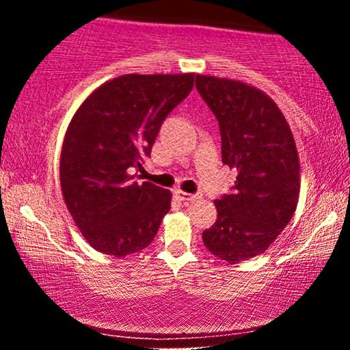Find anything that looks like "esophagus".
<instances>
[{"label":"esophagus","mask_w":350,"mask_h":350,"mask_svg":"<svg viewBox=\"0 0 350 350\" xmlns=\"http://www.w3.org/2000/svg\"><path fill=\"white\" fill-rule=\"evenodd\" d=\"M176 198H178L179 200H183V202H196V200H199L202 196L200 194H189V192H184L180 191V189H178V191H174Z\"/></svg>","instance_id":"obj_1"}]
</instances>
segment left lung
<instances>
[{"instance_id":"left-lung-1","label":"left lung","mask_w":350,"mask_h":350,"mask_svg":"<svg viewBox=\"0 0 350 350\" xmlns=\"http://www.w3.org/2000/svg\"><path fill=\"white\" fill-rule=\"evenodd\" d=\"M215 115L222 163L237 167L234 192L214 200L217 220L202 232L212 255L240 263L262 255L290 224L299 200V158L284 115L260 88L214 75L196 77Z\"/></svg>"}]
</instances>
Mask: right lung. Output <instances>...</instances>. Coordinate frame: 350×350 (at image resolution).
I'll use <instances>...</instances> for the list:
<instances>
[{"label": "right lung", "instance_id": "right-lung-1", "mask_svg": "<svg viewBox=\"0 0 350 350\" xmlns=\"http://www.w3.org/2000/svg\"><path fill=\"white\" fill-rule=\"evenodd\" d=\"M196 74H124L95 88L72 116L60 151V189L83 239L105 255H131L154 240L171 192L131 171L151 154L170 111Z\"/></svg>", "mask_w": 350, "mask_h": 350}]
</instances>
